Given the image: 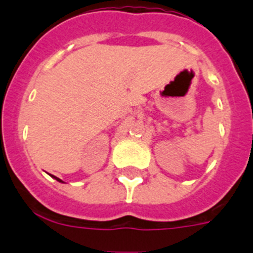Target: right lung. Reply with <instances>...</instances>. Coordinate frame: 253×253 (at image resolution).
<instances>
[{
	"instance_id": "right-lung-1",
	"label": "right lung",
	"mask_w": 253,
	"mask_h": 253,
	"mask_svg": "<svg viewBox=\"0 0 253 253\" xmlns=\"http://www.w3.org/2000/svg\"><path fill=\"white\" fill-rule=\"evenodd\" d=\"M53 177H54V178H57V177H55V176H53ZM57 180L59 181V182H62V180H60V178H57Z\"/></svg>"
}]
</instances>
